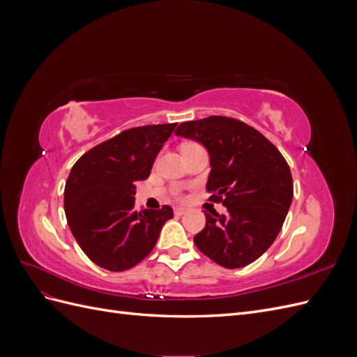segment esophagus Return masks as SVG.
I'll return each mask as SVG.
<instances>
[{
  "label": "esophagus",
  "instance_id": "obj_1",
  "mask_svg": "<svg viewBox=\"0 0 357 357\" xmlns=\"http://www.w3.org/2000/svg\"><path fill=\"white\" fill-rule=\"evenodd\" d=\"M188 213V208H185V207H176L174 208V214L176 215H183V214H186Z\"/></svg>",
  "mask_w": 357,
  "mask_h": 357
}]
</instances>
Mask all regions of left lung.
I'll use <instances>...</instances> for the list:
<instances>
[{"label": "left lung", "instance_id": "obj_1", "mask_svg": "<svg viewBox=\"0 0 357 357\" xmlns=\"http://www.w3.org/2000/svg\"><path fill=\"white\" fill-rule=\"evenodd\" d=\"M176 135L207 149V192L226 207L225 214L205 213V228L193 241L225 268L255 262L277 238L294 198L286 159L256 129L225 116L185 122Z\"/></svg>", "mask_w": 357, "mask_h": 357}]
</instances>
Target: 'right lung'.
Segmentation results:
<instances>
[{
  "instance_id": "1",
  "label": "right lung",
  "mask_w": 357,
  "mask_h": 357,
  "mask_svg": "<svg viewBox=\"0 0 357 357\" xmlns=\"http://www.w3.org/2000/svg\"><path fill=\"white\" fill-rule=\"evenodd\" d=\"M177 123L126 129L86 152L70 171L63 210L75 241L93 264L119 273L153 250L172 208L135 210V183L146 180Z\"/></svg>"
}]
</instances>
